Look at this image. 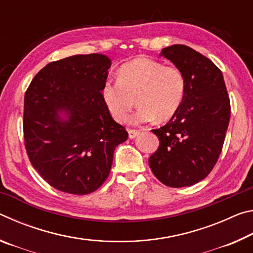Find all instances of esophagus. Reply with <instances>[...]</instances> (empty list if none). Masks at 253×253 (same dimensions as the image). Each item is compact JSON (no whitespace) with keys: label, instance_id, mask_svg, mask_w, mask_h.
<instances>
[{"label":"esophagus","instance_id":"34e87169","mask_svg":"<svg viewBox=\"0 0 253 253\" xmlns=\"http://www.w3.org/2000/svg\"><path fill=\"white\" fill-rule=\"evenodd\" d=\"M139 130H136V129H128V135H129V138H135L136 136L139 135Z\"/></svg>","mask_w":253,"mask_h":253}]
</instances>
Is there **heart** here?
Here are the masks:
<instances>
[{
    "mask_svg": "<svg viewBox=\"0 0 253 253\" xmlns=\"http://www.w3.org/2000/svg\"><path fill=\"white\" fill-rule=\"evenodd\" d=\"M185 95V79L173 66L148 58L135 59L123 65L118 79L107 80L101 96L109 113L119 123L128 121L137 98L139 107L132 116L135 124L165 121L181 107Z\"/></svg>",
    "mask_w": 253,
    "mask_h": 253,
    "instance_id": "1",
    "label": "heart"
}]
</instances>
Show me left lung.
I'll use <instances>...</instances> for the list:
<instances>
[{
    "label": "left lung",
    "instance_id": "8db88e82",
    "mask_svg": "<svg viewBox=\"0 0 253 253\" xmlns=\"http://www.w3.org/2000/svg\"><path fill=\"white\" fill-rule=\"evenodd\" d=\"M161 55L182 71L185 95L169 123L152 130L160 146L148 164L166 186H191L207 177L219 160L230 122V99L221 70L198 51L174 44Z\"/></svg>",
    "mask_w": 253,
    "mask_h": 253
}]
</instances>
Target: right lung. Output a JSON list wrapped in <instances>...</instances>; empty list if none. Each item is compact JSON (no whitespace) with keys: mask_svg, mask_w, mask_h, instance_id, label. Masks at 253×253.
<instances>
[{"mask_svg":"<svg viewBox=\"0 0 253 253\" xmlns=\"http://www.w3.org/2000/svg\"><path fill=\"white\" fill-rule=\"evenodd\" d=\"M111 61L100 53L50 62L24 96L23 132L29 160L46 183L84 195L108 177L114 151L128 132L101 96Z\"/></svg>","mask_w":253,"mask_h":253,"instance_id":"add662e5","label":"right lung"}]
</instances>
